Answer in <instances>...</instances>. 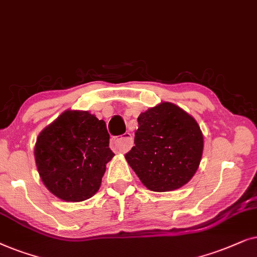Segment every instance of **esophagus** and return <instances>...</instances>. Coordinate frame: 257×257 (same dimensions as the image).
<instances>
[{"instance_id": "esophagus-1", "label": "esophagus", "mask_w": 257, "mask_h": 257, "mask_svg": "<svg viewBox=\"0 0 257 257\" xmlns=\"http://www.w3.org/2000/svg\"><path fill=\"white\" fill-rule=\"evenodd\" d=\"M110 147L112 150L118 153H126L133 147V138L129 133H125L122 138L112 139L110 141Z\"/></svg>"}]
</instances>
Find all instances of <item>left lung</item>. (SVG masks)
<instances>
[{
    "label": "left lung",
    "mask_w": 257,
    "mask_h": 257,
    "mask_svg": "<svg viewBox=\"0 0 257 257\" xmlns=\"http://www.w3.org/2000/svg\"><path fill=\"white\" fill-rule=\"evenodd\" d=\"M135 146L124 157L149 190L183 187L200 166L203 134L193 116L179 105L161 102L138 117Z\"/></svg>",
    "instance_id": "left-lung-1"
}]
</instances>
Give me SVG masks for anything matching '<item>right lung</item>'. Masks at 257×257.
<instances>
[{
    "label": "right lung",
    "mask_w": 257,
    "mask_h": 257,
    "mask_svg": "<svg viewBox=\"0 0 257 257\" xmlns=\"http://www.w3.org/2000/svg\"><path fill=\"white\" fill-rule=\"evenodd\" d=\"M34 155L47 189L66 202H81L100 189L114 153L103 119L68 109L40 133Z\"/></svg>",
    "instance_id": "obj_1"
}]
</instances>
